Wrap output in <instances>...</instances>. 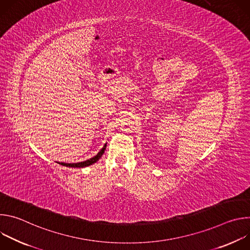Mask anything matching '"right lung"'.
I'll return each mask as SVG.
<instances>
[{
    "mask_svg": "<svg viewBox=\"0 0 250 250\" xmlns=\"http://www.w3.org/2000/svg\"><path fill=\"white\" fill-rule=\"evenodd\" d=\"M105 147H106V144L103 146V148L92 158L90 159H87L85 161H82V162H77V163H64V162H58V164H61L63 166H66V167H77V168H81V167H87V166H90L92 164H94L95 162H97L101 157L102 155L104 154V150H105Z\"/></svg>",
    "mask_w": 250,
    "mask_h": 250,
    "instance_id": "obj_1",
    "label": "right lung"
}]
</instances>
